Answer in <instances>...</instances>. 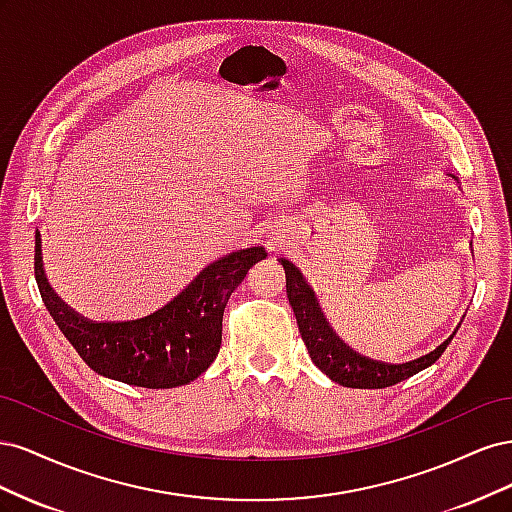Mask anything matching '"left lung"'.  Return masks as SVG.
I'll return each mask as SVG.
<instances>
[{
    "instance_id": "left-lung-1",
    "label": "left lung",
    "mask_w": 512,
    "mask_h": 512,
    "mask_svg": "<svg viewBox=\"0 0 512 512\" xmlns=\"http://www.w3.org/2000/svg\"><path fill=\"white\" fill-rule=\"evenodd\" d=\"M280 262L286 271L288 301L292 305L294 316H297L299 333L307 346V352L312 356L314 365L337 384L350 386V389H384V386H393L401 380H408L410 376L418 374V371L436 363L455 335L453 333L436 350H431L425 356H418V359L408 363L393 365L367 359V356L354 352L348 344H344L329 327L327 318L322 316L314 290L305 284L299 269L286 258H280Z\"/></svg>"
}]
</instances>
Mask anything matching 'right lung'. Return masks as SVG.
I'll list each match as a JSON object with an SVG mask.
<instances>
[{
    "label": "right lung",
    "mask_w": 512,
    "mask_h": 512,
    "mask_svg": "<svg viewBox=\"0 0 512 512\" xmlns=\"http://www.w3.org/2000/svg\"><path fill=\"white\" fill-rule=\"evenodd\" d=\"M262 258L265 247H247L215 260L158 312L128 322L87 320L61 301L44 277L38 232L34 271L59 331L96 374L145 389H173L196 380L218 356L224 307Z\"/></svg>",
    "instance_id": "add662e5"
}]
</instances>
